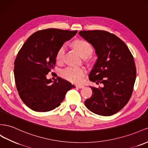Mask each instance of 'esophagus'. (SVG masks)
<instances>
[{"label": "esophagus", "instance_id": "34e87169", "mask_svg": "<svg viewBox=\"0 0 148 148\" xmlns=\"http://www.w3.org/2000/svg\"><path fill=\"white\" fill-rule=\"evenodd\" d=\"M75 87H76L77 88H83L84 87V86H83V85H77V86H75Z\"/></svg>", "mask_w": 148, "mask_h": 148}]
</instances>
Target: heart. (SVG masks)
Here are the masks:
<instances>
[{
    "mask_svg": "<svg viewBox=\"0 0 148 148\" xmlns=\"http://www.w3.org/2000/svg\"><path fill=\"white\" fill-rule=\"evenodd\" d=\"M73 46L75 49L82 58L89 57L93 52V48L88 42L78 40L73 43ZM66 46L62 45L59 48L56 53V60L58 62H61L64 58L66 52ZM86 74V69L83 67H67L66 68L61 70L60 74L62 78L67 80L73 83H79L81 82L83 77Z\"/></svg>",
    "mask_w": 148,
    "mask_h": 148,
    "instance_id": "b5f03b06",
    "label": "heart"
}]
</instances>
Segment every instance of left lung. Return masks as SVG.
Returning <instances> with one entry per match:
<instances>
[{
	"instance_id": "1",
	"label": "left lung",
	"mask_w": 148,
	"mask_h": 148,
	"mask_svg": "<svg viewBox=\"0 0 148 148\" xmlns=\"http://www.w3.org/2000/svg\"><path fill=\"white\" fill-rule=\"evenodd\" d=\"M94 48L97 60L89 74V80L102 87H91L92 95L86 107L99 115L111 116L119 112L132 96L136 69L132 54L116 35L103 30L79 32Z\"/></svg>"
}]
</instances>
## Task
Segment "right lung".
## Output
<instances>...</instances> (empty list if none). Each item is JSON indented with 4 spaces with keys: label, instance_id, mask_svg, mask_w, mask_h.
I'll list each match as a JSON object with an SVG mask.
<instances>
[{
    "label": "right lung",
    "instance_id": "add662e5",
    "mask_svg": "<svg viewBox=\"0 0 148 148\" xmlns=\"http://www.w3.org/2000/svg\"><path fill=\"white\" fill-rule=\"evenodd\" d=\"M77 31L48 28L32 34L21 48L14 62L16 89L24 103L35 112L56 108L66 92L74 86L60 77L55 81L46 75L56 64L58 50Z\"/></svg>",
    "mask_w": 148,
    "mask_h": 148
}]
</instances>
